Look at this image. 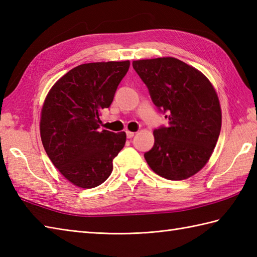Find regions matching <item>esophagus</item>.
<instances>
[{"instance_id": "esophagus-1", "label": "esophagus", "mask_w": 257, "mask_h": 257, "mask_svg": "<svg viewBox=\"0 0 257 257\" xmlns=\"http://www.w3.org/2000/svg\"><path fill=\"white\" fill-rule=\"evenodd\" d=\"M125 135H127V138L128 139H130V138H133L134 136H135V133H133V132H129V130H127V132H125Z\"/></svg>"}]
</instances>
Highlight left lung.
<instances>
[{
	"mask_svg": "<svg viewBox=\"0 0 257 257\" xmlns=\"http://www.w3.org/2000/svg\"><path fill=\"white\" fill-rule=\"evenodd\" d=\"M133 67L169 121L154 130L147 163L168 180L192 177L209 161L220 136L222 113L214 88L198 69L173 57L135 61Z\"/></svg>",
	"mask_w": 257,
	"mask_h": 257,
	"instance_id": "left-lung-1",
	"label": "left lung"
}]
</instances>
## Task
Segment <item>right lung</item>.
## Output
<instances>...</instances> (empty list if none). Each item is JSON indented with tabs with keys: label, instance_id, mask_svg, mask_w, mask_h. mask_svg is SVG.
I'll return each mask as SVG.
<instances>
[{
	"label": "right lung",
	"instance_id": "obj_1",
	"mask_svg": "<svg viewBox=\"0 0 257 257\" xmlns=\"http://www.w3.org/2000/svg\"><path fill=\"white\" fill-rule=\"evenodd\" d=\"M129 61L89 63L70 69L52 87L42 109L41 138L53 165L68 181L91 189L112 172L125 133L100 130Z\"/></svg>",
	"mask_w": 257,
	"mask_h": 257
}]
</instances>
